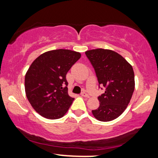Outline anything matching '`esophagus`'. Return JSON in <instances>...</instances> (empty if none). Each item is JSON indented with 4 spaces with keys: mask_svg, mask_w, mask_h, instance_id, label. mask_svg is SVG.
I'll use <instances>...</instances> for the list:
<instances>
[{
    "mask_svg": "<svg viewBox=\"0 0 158 158\" xmlns=\"http://www.w3.org/2000/svg\"><path fill=\"white\" fill-rule=\"evenodd\" d=\"M81 96H82V97H83L89 98V95H88V94H87V93H86V92H85V91H83V92H82V93H81Z\"/></svg>",
    "mask_w": 158,
    "mask_h": 158,
    "instance_id": "1",
    "label": "esophagus"
}]
</instances>
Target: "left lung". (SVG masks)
Returning <instances> with one entry per match:
<instances>
[{
	"instance_id": "left-lung-1",
	"label": "left lung",
	"mask_w": 158,
	"mask_h": 158,
	"mask_svg": "<svg viewBox=\"0 0 158 158\" xmlns=\"http://www.w3.org/2000/svg\"><path fill=\"white\" fill-rule=\"evenodd\" d=\"M85 55L94 67L99 86L106 89L98 97L99 108L92 114L102 122L113 120L123 113L131 99L135 85L133 68L113 50L99 48L88 50Z\"/></svg>"
}]
</instances>
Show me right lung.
<instances>
[{
    "mask_svg": "<svg viewBox=\"0 0 158 158\" xmlns=\"http://www.w3.org/2000/svg\"><path fill=\"white\" fill-rule=\"evenodd\" d=\"M80 52L64 49L48 51L32 63L25 75V92L32 108L50 119L62 117L74 98L68 92L66 74Z\"/></svg>",
    "mask_w": 158,
    "mask_h": 158,
    "instance_id": "right-lung-1",
    "label": "right lung"
}]
</instances>
